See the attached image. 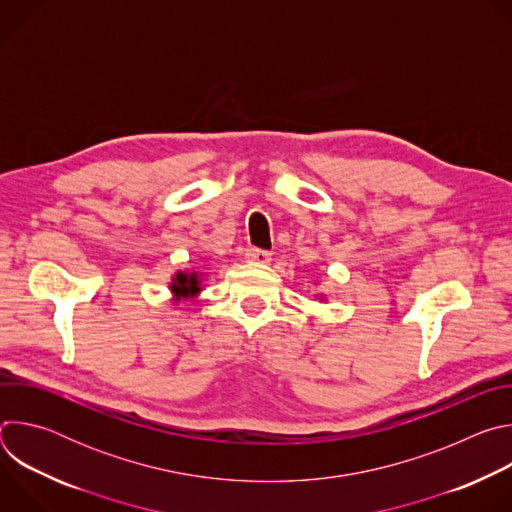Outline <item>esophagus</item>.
<instances>
[{
    "label": "esophagus",
    "instance_id": "obj_1",
    "mask_svg": "<svg viewBox=\"0 0 512 512\" xmlns=\"http://www.w3.org/2000/svg\"><path fill=\"white\" fill-rule=\"evenodd\" d=\"M245 259H247L249 263H259V265H265V263H269V261H271V253H269V251H265V249L249 247V249L245 251Z\"/></svg>",
    "mask_w": 512,
    "mask_h": 512
}]
</instances>
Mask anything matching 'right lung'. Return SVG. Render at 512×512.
Listing matches in <instances>:
<instances>
[{"instance_id": "right-lung-1", "label": "right lung", "mask_w": 512, "mask_h": 512, "mask_svg": "<svg viewBox=\"0 0 512 512\" xmlns=\"http://www.w3.org/2000/svg\"><path fill=\"white\" fill-rule=\"evenodd\" d=\"M170 289L174 291V296L178 300L182 298H194L200 291V277L198 273H176V277L172 279Z\"/></svg>"}]
</instances>
